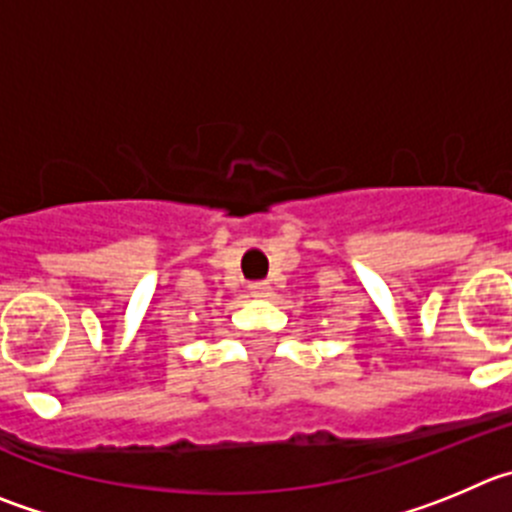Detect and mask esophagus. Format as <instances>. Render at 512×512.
<instances>
[{
    "mask_svg": "<svg viewBox=\"0 0 512 512\" xmlns=\"http://www.w3.org/2000/svg\"><path fill=\"white\" fill-rule=\"evenodd\" d=\"M250 295H252V298H257V300L270 298V295H272L270 283H265V280H255V283H250Z\"/></svg>",
    "mask_w": 512,
    "mask_h": 512,
    "instance_id": "34e87169",
    "label": "esophagus"
}]
</instances>
